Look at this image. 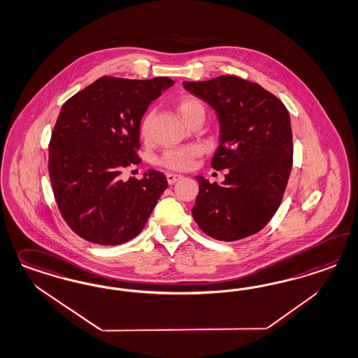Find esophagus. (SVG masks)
I'll return each instance as SVG.
<instances>
[{"mask_svg":"<svg viewBox=\"0 0 358 358\" xmlns=\"http://www.w3.org/2000/svg\"><path fill=\"white\" fill-rule=\"evenodd\" d=\"M166 176H167V182H169V185H173L175 182H178L179 179H182V178H183L182 175H178V173H167Z\"/></svg>","mask_w":358,"mask_h":358,"instance_id":"obj_1","label":"esophagus"}]
</instances>
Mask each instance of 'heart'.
I'll return each mask as SVG.
<instances>
[{
	"instance_id": "obj_1",
	"label": "heart",
	"mask_w": 358,
	"mask_h": 358,
	"mask_svg": "<svg viewBox=\"0 0 358 358\" xmlns=\"http://www.w3.org/2000/svg\"><path fill=\"white\" fill-rule=\"evenodd\" d=\"M176 109L179 112V115H182V118L185 122L192 118L194 115L199 113H204V105L201 104L195 97H183L178 101ZM151 120H152V113L149 112L145 115L141 121L139 125V133L143 138H148L150 136ZM200 154V149L197 146H188V148H179V149H170L166 150L162 154L161 164L164 167L175 170V171H183L187 170L191 164L192 159Z\"/></svg>"
}]
</instances>
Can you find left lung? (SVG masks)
I'll return each instance as SVG.
<instances>
[{"label":"left lung","instance_id":"8db88e82","mask_svg":"<svg viewBox=\"0 0 358 358\" xmlns=\"http://www.w3.org/2000/svg\"><path fill=\"white\" fill-rule=\"evenodd\" d=\"M185 90L210 105L219 118L215 170L229 169L222 185L196 176L192 216L220 241H236L261 231L275 215L292 167L289 110L259 84L222 75L183 81Z\"/></svg>","mask_w":358,"mask_h":358}]
</instances>
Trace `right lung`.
<instances>
[{"label": "right lung", "mask_w": 358, "mask_h": 358, "mask_svg": "<svg viewBox=\"0 0 358 358\" xmlns=\"http://www.w3.org/2000/svg\"><path fill=\"white\" fill-rule=\"evenodd\" d=\"M170 78L103 76L60 109L48 145V173L59 210L81 238L120 245L138 236L167 188L164 173L138 180L121 173L138 164L139 125Z\"/></svg>", "instance_id": "right-lung-1"}]
</instances>
